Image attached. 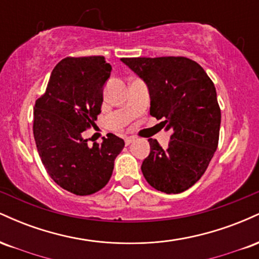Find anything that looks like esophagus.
Wrapping results in <instances>:
<instances>
[{"instance_id":"1","label":"esophagus","mask_w":259,"mask_h":259,"mask_svg":"<svg viewBox=\"0 0 259 259\" xmlns=\"http://www.w3.org/2000/svg\"><path fill=\"white\" fill-rule=\"evenodd\" d=\"M135 140H136L135 136H127V138H125V144H126V145L133 144V142L135 141Z\"/></svg>"}]
</instances>
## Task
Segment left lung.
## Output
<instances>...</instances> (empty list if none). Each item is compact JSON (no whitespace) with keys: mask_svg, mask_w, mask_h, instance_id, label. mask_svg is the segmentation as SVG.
<instances>
[{"mask_svg":"<svg viewBox=\"0 0 259 259\" xmlns=\"http://www.w3.org/2000/svg\"><path fill=\"white\" fill-rule=\"evenodd\" d=\"M150 90V114L163 119L170 141L151 151L141 170L151 186L180 194L201 179L219 141L221 108L214 84L200 64L186 57L121 58Z\"/></svg>","mask_w":259,"mask_h":259,"instance_id":"1","label":"left lung"}]
</instances>
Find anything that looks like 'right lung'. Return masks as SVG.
<instances>
[{"mask_svg": "<svg viewBox=\"0 0 259 259\" xmlns=\"http://www.w3.org/2000/svg\"><path fill=\"white\" fill-rule=\"evenodd\" d=\"M111 70L102 56L62 59L35 102L32 130L42 164L57 185L74 195H92L105 187L124 147V140L113 134L92 147L82 138L96 125Z\"/></svg>", "mask_w": 259, "mask_h": 259, "instance_id": "obj_1", "label": "right lung"}]
</instances>
